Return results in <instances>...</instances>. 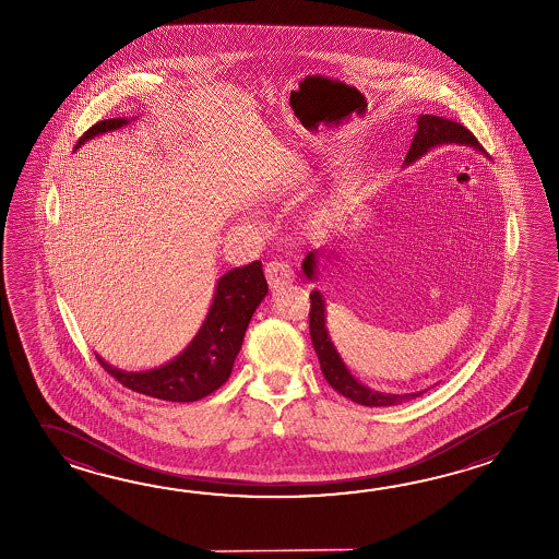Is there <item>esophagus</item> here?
I'll list each match as a JSON object with an SVG mask.
<instances>
[{
    "label": "esophagus",
    "instance_id": "34e87169",
    "mask_svg": "<svg viewBox=\"0 0 559 559\" xmlns=\"http://www.w3.org/2000/svg\"><path fill=\"white\" fill-rule=\"evenodd\" d=\"M265 277H267V284L272 289H280V287L294 282V270L289 263L285 262L265 263Z\"/></svg>",
    "mask_w": 559,
    "mask_h": 559
}]
</instances>
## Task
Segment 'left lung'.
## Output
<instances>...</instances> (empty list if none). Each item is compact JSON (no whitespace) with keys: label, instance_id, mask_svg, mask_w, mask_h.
Returning a JSON list of instances; mask_svg holds the SVG:
<instances>
[{"label":"left lung","instance_id":"8db88e82","mask_svg":"<svg viewBox=\"0 0 559 559\" xmlns=\"http://www.w3.org/2000/svg\"><path fill=\"white\" fill-rule=\"evenodd\" d=\"M441 143H465V145H477L474 133L464 128L462 123L452 121V119L438 118V116H419L417 118V131L414 135V142L409 145V152L405 155V164H412L419 159L421 155L428 154L431 147L441 145ZM304 272L309 280H313L316 274V255L309 253L304 262ZM311 306H309V335H311V344L320 359L321 373L332 385L333 390L342 393L347 400L356 402L359 405H368V407H385V405L402 404L405 400H414L421 393H380L371 392L366 385H361L359 381L347 371L340 354L335 352L332 340L325 330V306L321 299L320 292H311L309 294Z\"/></svg>","mask_w":559,"mask_h":559}]
</instances>
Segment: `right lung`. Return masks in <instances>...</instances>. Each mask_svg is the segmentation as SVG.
Wrapping results in <instances>:
<instances>
[{
    "mask_svg": "<svg viewBox=\"0 0 559 559\" xmlns=\"http://www.w3.org/2000/svg\"><path fill=\"white\" fill-rule=\"evenodd\" d=\"M126 123V118L97 121L85 131L75 147L94 135L118 130ZM265 294L267 282L260 260L243 267H234L215 285L214 304L203 321L202 330L174 361L150 371H121L111 368L102 357H95L111 378L131 392L179 404L198 402L226 383L243 344L251 316L262 304Z\"/></svg>",
    "mask_w": 559,
    "mask_h": 559,
    "instance_id": "obj_1",
    "label": "right lung"
}]
</instances>
